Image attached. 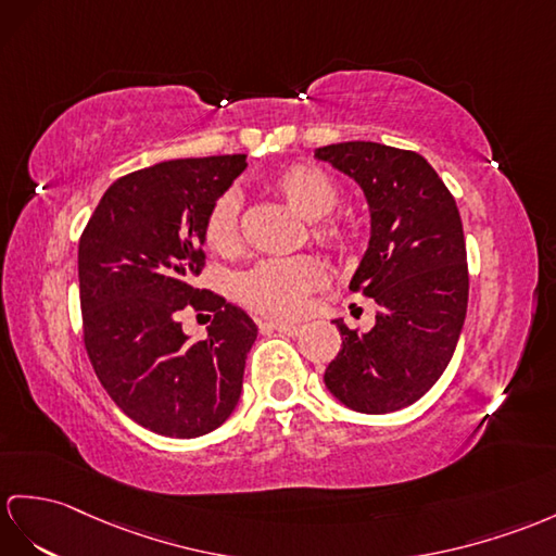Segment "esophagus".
<instances>
[{
    "instance_id": "34e87169",
    "label": "esophagus",
    "mask_w": 556,
    "mask_h": 556,
    "mask_svg": "<svg viewBox=\"0 0 556 556\" xmlns=\"http://www.w3.org/2000/svg\"><path fill=\"white\" fill-rule=\"evenodd\" d=\"M262 330H276L288 337H296L302 332L300 325H290V323H280V320H270V323H262Z\"/></svg>"
}]
</instances>
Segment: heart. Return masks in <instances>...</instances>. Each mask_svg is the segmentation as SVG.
I'll use <instances>...</instances> for the list:
<instances>
[{
  "instance_id": "b5f03b06",
  "label": "heart",
  "mask_w": 556,
  "mask_h": 556,
  "mask_svg": "<svg viewBox=\"0 0 556 556\" xmlns=\"http://www.w3.org/2000/svg\"><path fill=\"white\" fill-rule=\"evenodd\" d=\"M270 188L288 205L311 222V240L332 252H349L356 242V228L346 219L328 216L340 205V184L314 165H288L270 176ZM207 248L222 256H233L240 245V200L236 193H222L205 216ZM328 274L316 256L268 260L252 266L238 280L240 302L256 314L290 320L304 314L311 292L325 286Z\"/></svg>"
}]
</instances>
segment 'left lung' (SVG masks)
Masks as SVG:
<instances>
[{"label":"left lung","mask_w":556,"mask_h":556,"mask_svg":"<svg viewBox=\"0 0 556 556\" xmlns=\"http://www.w3.org/2000/svg\"><path fill=\"white\" fill-rule=\"evenodd\" d=\"M316 157L368 198L370 245L349 290L377 304L370 332L334 320L342 349L325 368V387L356 413H394L437 384L457 346L469 296L463 219L415 151L346 141L316 148Z\"/></svg>","instance_id":"obj_1"}]
</instances>
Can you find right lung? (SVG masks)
Wrapping results in <instances>:
<instances>
[{
  "label": "right lung",
  "mask_w": 556,
  "mask_h": 556,
  "mask_svg": "<svg viewBox=\"0 0 556 556\" xmlns=\"http://www.w3.org/2000/svg\"><path fill=\"white\" fill-rule=\"evenodd\" d=\"M245 155L167 160L119 176L79 238L85 349L99 382L134 422L172 439L210 434L233 413L256 325L224 296L195 288L205 216ZM214 313L191 345L181 309Z\"/></svg>",
  "instance_id": "1"
}]
</instances>
